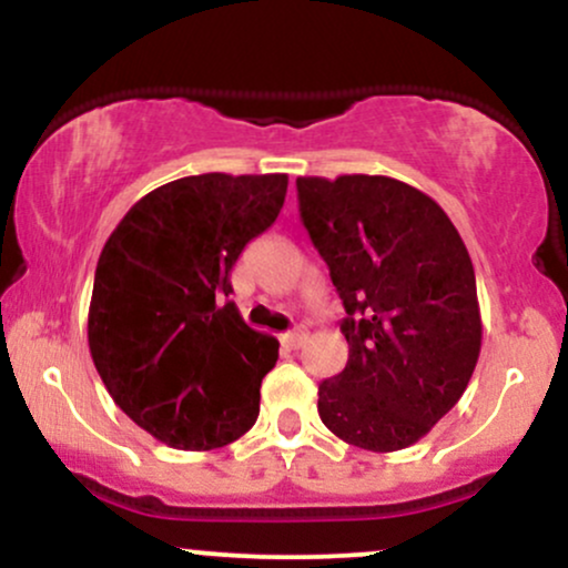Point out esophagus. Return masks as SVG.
I'll return each mask as SVG.
<instances>
[{
    "label": "esophagus",
    "mask_w": 568,
    "mask_h": 568,
    "mask_svg": "<svg viewBox=\"0 0 568 568\" xmlns=\"http://www.w3.org/2000/svg\"><path fill=\"white\" fill-rule=\"evenodd\" d=\"M304 338H306V334H304L302 328H293V331H288V334H283V336H280V342H283L285 347L296 349V347H302V344H304Z\"/></svg>",
    "instance_id": "34e87169"
}]
</instances>
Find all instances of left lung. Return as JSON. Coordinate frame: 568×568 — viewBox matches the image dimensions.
Instances as JSON below:
<instances>
[{"instance_id": "obj_1", "label": "left lung", "mask_w": 568, "mask_h": 568, "mask_svg": "<svg viewBox=\"0 0 568 568\" xmlns=\"http://www.w3.org/2000/svg\"><path fill=\"white\" fill-rule=\"evenodd\" d=\"M298 213L347 317V366L317 387L323 425L366 452L433 429L480 355L475 270L433 197L387 175L296 179Z\"/></svg>"}]
</instances>
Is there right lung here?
Segmentation results:
<instances>
[{"label": "right lung", "instance_id": "add662e5", "mask_svg": "<svg viewBox=\"0 0 568 568\" xmlns=\"http://www.w3.org/2000/svg\"><path fill=\"white\" fill-rule=\"evenodd\" d=\"M288 175L202 173L141 197L95 266L90 355L109 395L165 446L211 452L258 416L277 338L230 302L232 266L275 224Z\"/></svg>", "mask_w": 568, "mask_h": 568}]
</instances>
